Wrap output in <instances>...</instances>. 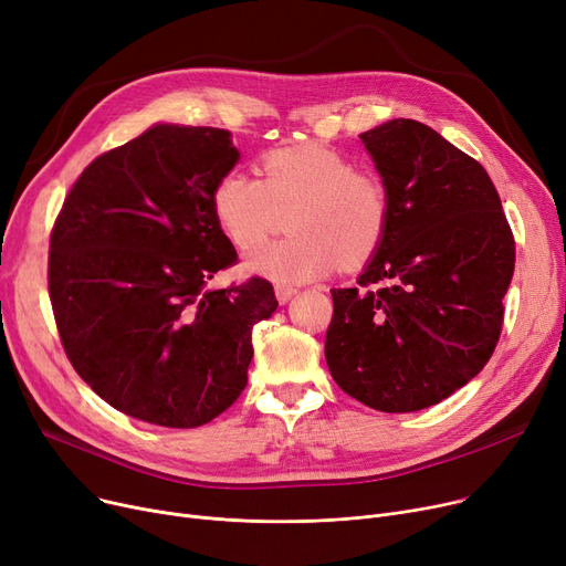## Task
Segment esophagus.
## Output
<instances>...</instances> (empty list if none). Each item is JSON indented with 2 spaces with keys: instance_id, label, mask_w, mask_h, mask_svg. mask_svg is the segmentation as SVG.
<instances>
[{
  "instance_id": "1",
  "label": "esophagus",
  "mask_w": 566,
  "mask_h": 566,
  "mask_svg": "<svg viewBox=\"0 0 566 566\" xmlns=\"http://www.w3.org/2000/svg\"><path fill=\"white\" fill-rule=\"evenodd\" d=\"M274 292H276V300H279V304H287L294 294H297V290L294 287H290V285H276L274 287Z\"/></svg>"
}]
</instances>
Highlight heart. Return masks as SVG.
<instances>
[{"mask_svg":"<svg viewBox=\"0 0 566 566\" xmlns=\"http://www.w3.org/2000/svg\"><path fill=\"white\" fill-rule=\"evenodd\" d=\"M221 232L237 249H251L283 228L290 234L258 247L244 262L253 274L304 283L340 266H359L380 249L389 223L385 184L355 168L345 154L304 143L260 160V179L230 170L211 191Z\"/></svg>","mask_w":566,"mask_h":566,"instance_id":"obj_1","label":"heart"}]
</instances>
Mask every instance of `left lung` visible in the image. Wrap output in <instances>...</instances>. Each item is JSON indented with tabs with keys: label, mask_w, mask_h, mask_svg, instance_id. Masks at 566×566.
Returning a JSON list of instances; mask_svg holds the SVG:
<instances>
[{
	"label": "left lung",
	"mask_w": 566,
	"mask_h": 566,
	"mask_svg": "<svg viewBox=\"0 0 566 566\" xmlns=\"http://www.w3.org/2000/svg\"><path fill=\"white\" fill-rule=\"evenodd\" d=\"M389 223L357 287H334L325 357L364 406L417 412L465 387L497 345L516 244L481 164L415 119L361 133Z\"/></svg>",
	"instance_id": "obj_1"
}]
</instances>
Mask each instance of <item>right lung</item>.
Segmentation results:
<instances>
[{"instance_id": "1", "label": "right lung", "mask_w": 566, "mask_h": 566, "mask_svg": "<svg viewBox=\"0 0 566 566\" xmlns=\"http://www.w3.org/2000/svg\"><path fill=\"white\" fill-rule=\"evenodd\" d=\"M237 160L230 130L156 124L94 158L52 228L48 287L66 357L128 417L196 428L249 382L274 287L207 285L237 262L211 209Z\"/></svg>"}]
</instances>
